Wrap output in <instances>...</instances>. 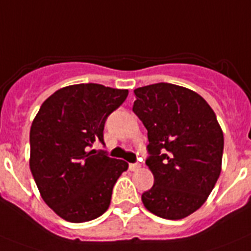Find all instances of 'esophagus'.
Returning <instances> with one entry per match:
<instances>
[{"mask_svg": "<svg viewBox=\"0 0 251 251\" xmlns=\"http://www.w3.org/2000/svg\"><path fill=\"white\" fill-rule=\"evenodd\" d=\"M140 167H141V165L139 164V163H130V164H128V169H130V171H132V172L140 169Z\"/></svg>", "mask_w": 251, "mask_h": 251, "instance_id": "obj_1", "label": "esophagus"}]
</instances>
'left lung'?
<instances>
[{
  "label": "left lung",
  "instance_id": "8db88e82",
  "mask_svg": "<svg viewBox=\"0 0 251 251\" xmlns=\"http://www.w3.org/2000/svg\"><path fill=\"white\" fill-rule=\"evenodd\" d=\"M132 111L148 130L147 165L154 184L141 201L148 211L180 220L206 202L221 173L224 134L210 104L172 83L134 91Z\"/></svg>",
  "mask_w": 251,
  "mask_h": 251
}]
</instances>
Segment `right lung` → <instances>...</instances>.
<instances>
[{"mask_svg": "<svg viewBox=\"0 0 251 251\" xmlns=\"http://www.w3.org/2000/svg\"><path fill=\"white\" fill-rule=\"evenodd\" d=\"M127 89L80 83L58 89L41 104L30 128V171L41 197L69 222L107 211L112 189L128 164L91 150L104 145V123Z\"/></svg>", "mask_w": 251, "mask_h": 251, "instance_id": "obj_1", "label": "right lung"}]
</instances>
